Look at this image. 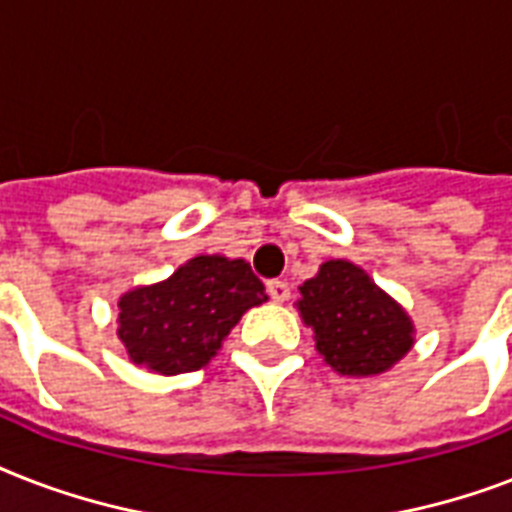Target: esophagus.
<instances>
[{
    "label": "esophagus",
    "mask_w": 512,
    "mask_h": 512,
    "mask_svg": "<svg viewBox=\"0 0 512 512\" xmlns=\"http://www.w3.org/2000/svg\"><path fill=\"white\" fill-rule=\"evenodd\" d=\"M268 295H271L273 303H287L289 295H292V287H289L287 281L273 279L268 281Z\"/></svg>",
    "instance_id": "34e87169"
}]
</instances>
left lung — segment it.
<instances>
[{"label": "left lung", "instance_id": "8db88e82", "mask_svg": "<svg viewBox=\"0 0 512 512\" xmlns=\"http://www.w3.org/2000/svg\"><path fill=\"white\" fill-rule=\"evenodd\" d=\"M297 311L313 329L316 350L337 374L372 377L393 369L414 345L404 305L350 260H327L300 287Z\"/></svg>", "mask_w": 512, "mask_h": 512}]
</instances>
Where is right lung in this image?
I'll return each mask as SVG.
<instances>
[{
  "label": "right lung",
  "mask_w": 512,
  "mask_h": 512,
  "mask_svg": "<svg viewBox=\"0 0 512 512\" xmlns=\"http://www.w3.org/2000/svg\"><path fill=\"white\" fill-rule=\"evenodd\" d=\"M265 300L247 260L199 255L170 279L124 292L116 335L135 366L164 377L196 372L217 356L241 316Z\"/></svg>",
  "instance_id": "right-lung-1"
}]
</instances>
